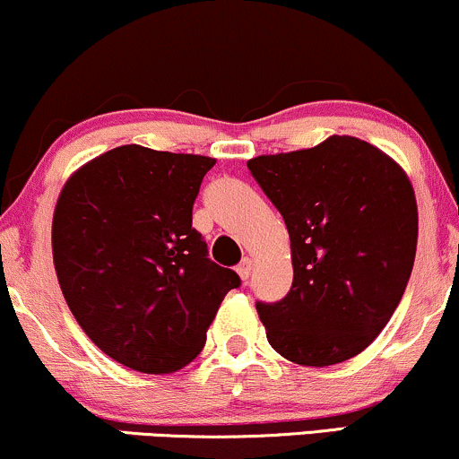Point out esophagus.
Segmentation results:
<instances>
[{
    "label": "esophagus",
    "mask_w": 459,
    "mask_h": 459,
    "mask_svg": "<svg viewBox=\"0 0 459 459\" xmlns=\"http://www.w3.org/2000/svg\"><path fill=\"white\" fill-rule=\"evenodd\" d=\"M237 273H239L241 276V281H247V278H250V273H252V259H246L239 263V265H237Z\"/></svg>",
    "instance_id": "34e87169"
}]
</instances>
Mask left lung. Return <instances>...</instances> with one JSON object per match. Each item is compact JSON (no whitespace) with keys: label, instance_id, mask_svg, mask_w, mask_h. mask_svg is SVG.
I'll return each instance as SVG.
<instances>
[{"label":"left lung","instance_id":"8db88e82","mask_svg":"<svg viewBox=\"0 0 459 459\" xmlns=\"http://www.w3.org/2000/svg\"><path fill=\"white\" fill-rule=\"evenodd\" d=\"M247 170L291 239V289L256 302L267 341L296 365L350 360L384 330L412 273L419 213L408 177L351 135L255 157Z\"/></svg>","mask_w":459,"mask_h":459}]
</instances>
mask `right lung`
Here are the masks:
<instances>
[{"label": "right lung", "mask_w": 459, "mask_h": 459, "mask_svg": "<svg viewBox=\"0 0 459 459\" xmlns=\"http://www.w3.org/2000/svg\"><path fill=\"white\" fill-rule=\"evenodd\" d=\"M213 163L125 144L79 168L57 198L51 244L68 308L99 350L134 371L161 376L192 362L241 284L192 226Z\"/></svg>", "instance_id": "1"}]
</instances>
